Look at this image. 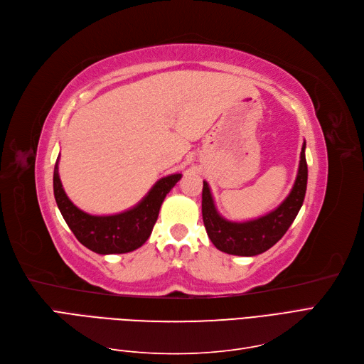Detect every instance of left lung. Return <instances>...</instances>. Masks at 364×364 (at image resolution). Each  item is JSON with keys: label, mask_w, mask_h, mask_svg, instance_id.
Segmentation results:
<instances>
[{"label": "left lung", "mask_w": 364, "mask_h": 364, "mask_svg": "<svg viewBox=\"0 0 364 364\" xmlns=\"http://www.w3.org/2000/svg\"><path fill=\"white\" fill-rule=\"evenodd\" d=\"M304 148L306 142L301 146L299 172L292 191L276 210L259 219L247 222H231L223 219L214 205L208 183L204 181L203 219L207 234L214 246L230 255L255 257V255H259L273 247L285 235L294 219L297 218L306 195L307 164Z\"/></svg>", "instance_id": "left-lung-1"}]
</instances>
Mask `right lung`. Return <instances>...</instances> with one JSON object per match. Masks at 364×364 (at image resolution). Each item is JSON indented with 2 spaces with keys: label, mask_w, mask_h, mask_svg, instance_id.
Listing matches in <instances>:
<instances>
[{
  "label": "right lung",
  "mask_w": 364,
  "mask_h": 364,
  "mask_svg": "<svg viewBox=\"0 0 364 364\" xmlns=\"http://www.w3.org/2000/svg\"><path fill=\"white\" fill-rule=\"evenodd\" d=\"M58 160L60 156L53 168V195L57 205L79 243L100 255L127 253L141 247L151 235L161 203L181 178V173L160 178L141 203L127 211L111 216H92L79 210L65 195L58 173Z\"/></svg>",
  "instance_id": "right-lung-1"
}]
</instances>
